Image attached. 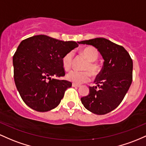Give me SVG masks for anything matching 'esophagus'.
Returning a JSON list of instances; mask_svg holds the SVG:
<instances>
[{
    "mask_svg": "<svg viewBox=\"0 0 146 146\" xmlns=\"http://www.w3.org/2000/svg\"><path fill=\"white\" fill-rule=\"evenodd\" d=\"M80 86H80L79 84H76V83H72V87H77V88H78V87Z\"/></svg>",
    "mask_w": 146,
    "mask_h": 146,
    "instance_id": "34e87169",
    "label": "esophagus"
}]
</instances>
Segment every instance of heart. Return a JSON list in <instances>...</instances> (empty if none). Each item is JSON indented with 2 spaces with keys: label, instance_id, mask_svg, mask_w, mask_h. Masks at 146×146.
Returning a JSON list of instances; mask_svg holds the SVG:
<instances>
[{
  "label": "heart",
  "instance_id": "obj_1",
  "mask_svg": "<svg viewBox=\"0 0 146 146\" xmlns=\"http://www.w3.org/2000/svg\"><path fill=\"white\" fill-rule=\"evenodd\" d=\"M82 54L88 59V62L83 67L86 71H78V70H71L67 74V78L69 81L74 83H83L90 80L91 74L96 76L99 73L100 65L95 60L99 57L97 50L94 47H86L81 51ZM74 53L73 52H69L63 56L62 58V64L65 70L71 68L73 63ZM88 71H87L86 70Z\"/></svg>",
  "mask_w": 146,
  "mask_h": 146
}]
</instances>
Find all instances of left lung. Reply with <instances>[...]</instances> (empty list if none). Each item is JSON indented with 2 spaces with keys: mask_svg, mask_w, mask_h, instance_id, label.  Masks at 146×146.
Instances as JSON below:
<instances>
[{
  "mask_svg": "<svg viewBox=\"0 0 146 146\" xmlns=\"http://www.w3.org/2000/svg\"><path fill=\"white\" fill-rule=\"evenodd\" d=\"M92 45L104 59L96 76V86H90V93L81 99L87 110L99 115L106 114L119 106L132 81L133 63L123 47L104 38L79 42Z\"/></svg>",
  "mask_w": 146,
  "mask_h": 146,
  "instance_id": "left-lung-1",
  "label": "left lung"
}]
</instances>
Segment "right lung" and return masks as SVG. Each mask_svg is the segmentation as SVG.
Listing matches in <instances>:
<instances>
[{
    "label": "right lung",
    "instance_id": "1",
    "mask_svg": "<svg viewBox=\"0 0 146 146\" xmlns=\"http://www.w3.org/2000/svg\"><path fill=\"white\" fill-rule=\"evenodd\" d=\"M78 45L45 35L22 40L13 56L14 82L25 104L38 112L58 106L71 82L52 78L64 76L62 58Z\"/></svg>",
    "mask_w": 146,
    "mask_h": 146
}]
</instances>
